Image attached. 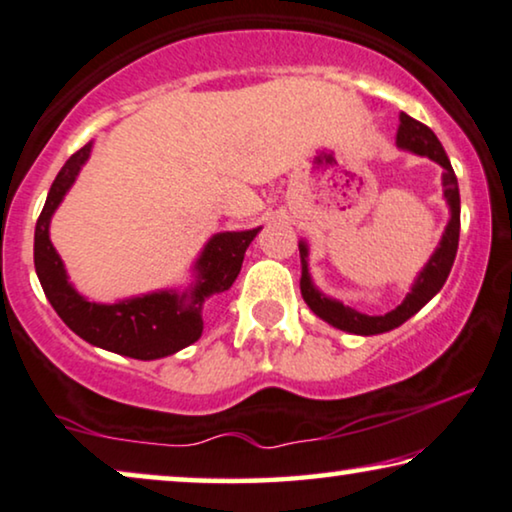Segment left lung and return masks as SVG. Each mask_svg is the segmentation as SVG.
Segmentation results:
<instances>
[{
    "mask_svg": "<svg viewBox=\"0 0 512 512\" xmlns=\"http://www.w3.org/2000/svg\"><path fill=\"white\" fill-rule=\"evenodd\" d=\"M395 145L400 149H407V152L428 156V159L440 163L442 166V187H445V199L449 206V217L445 234H442V241L431 260L426 262V267L421 269L417 281L412 285V292L403 299V304L395 306L393 311L384 313V316H367V313H360L351 306H344L337 299L325 297L316 285H313L309 276V264H306V257H309V248H306L304 241H299V255H302V281H299V288H302L304 302L309 304V309L316 313L318 318H323L325 323H330L337 330L351 332V335H381V332L393 330V327H400L405 320H410L414 313L424 309V306L431 302V299L438 295L442 285H445L449 271H452L456 248H459V229H461V199H459V182H456L454 168L449 163L445 149H442L438 135H435L431 128L421 124V121L412 119L410 114L400 112V126L398 135H395Z\"/></svg>",
    "mask_w": 512,
    "mask_h": 512,
    "instance_id": "obj_1",
    "label": "left lung"
}]
</instances>
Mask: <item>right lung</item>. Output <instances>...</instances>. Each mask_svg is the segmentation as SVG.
I'll list each match as a JSON object with an SVG mask.
<instances>
[{
    "label": "right lung",
    "mask_w": 512,
    "mask_h": 512,
    "mask_svg": "<svg viewBox=\"0 0 512 512\" xmlns=\"http://www.w3.org/2000/svg\"><path fill=\"white\" fill-rule=\"evenodd\" d=\"M93 142L74 152L53 180L44 210L34 229V269L44 295L63 323L88 344L135 360L173 356L194 344L203 332L201 306L208 297L229 290L241 271L245 250L257 229L222 231L203 248L194 264L196 281L187 292L159 290L142 297L121 299L117 304H98L81 297L67 281L65 264L49 238L51 217L74 185L79 170L88 161Z\"/></svg>",
    "instance_id": "obj_1"
}]
</instances>
